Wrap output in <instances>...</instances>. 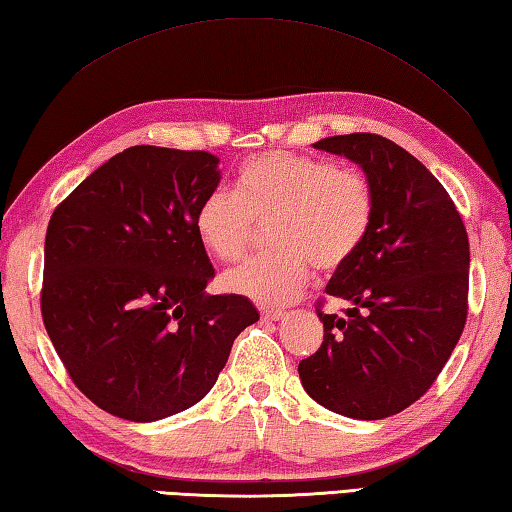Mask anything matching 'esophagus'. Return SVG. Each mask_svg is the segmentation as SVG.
<instances>
[{
  "mask_svg": "<svg viewBox=\"0 0 512 512\" xmlns=\"http://www.w3.org/2000/svg\"><path fill=\"white\" fill-rule=\"evenodd\" d=\"M263 319L281 321V319H285V312H281V310H263Z\"/></svg>",
  "mask_w": 512,
  "mask_h": 512,
  "instance_id": "1",
  "label": "esophagus"
}]
</instances>
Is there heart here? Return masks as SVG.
Wrapping results in <instances>:
<instances>
[{"mask_svg": "<svg viewBox=\"0 0 512 512\" xmlns=\"http://www.w3.org/2000/svg\"><path fill=\"white\" fill-rule=\"evenodd\" d=\"M276 247L227 274V285L265 308L288 306L306 288L310 267L337 270L364 245L373 222V188L362 173L330 161L265 152L238 170L236 191L215 186L197 204L193 227L213 258L233 263L272 220Z\"/></svg>", "mask_w": 512, "mask_h": 512, "instance_id": "1", "label": "heart"}]
</instances>
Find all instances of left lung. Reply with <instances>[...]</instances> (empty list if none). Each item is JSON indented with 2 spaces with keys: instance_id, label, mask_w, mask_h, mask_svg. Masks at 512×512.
I'll return each mask as SVG.
<instances>
[{
  "instance_id": "1",
  "label": "left lung",
  "mask_w": 512,
  "mask_h": 512,
  "mask_svg": "<svg viewBox=\"0 0 512 512\" xmlns=\"http://www.w3.org/2000/svg\"><path fill=\"white\" fill-rule=\"evenodd\" d=\"M317 150L355 161L373 188L364 245L337 267L324 342L299 364L308 396L335 414L380 420L423 396L450 360L468 317L470 245L443 184L391 139L339 134Z\"/></svg>"
}]
</instances>
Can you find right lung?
I'll list each match as a JSON object with an SVG mask.
<instances>
[{
	"instance_id": "obj_1",
	"label": "right lung",
	"mask_w": 512,
	"mask_h": 512,
	"mask_svg": "<svg viewBox=\"0 0 512 512\" xmlns=\"http://www.w3.org/2000/svg\"><path fill=\"white\" fill-rule=\"evenodd\" d=\"M218 164L204 150L132 146L51 215L44 328L69 378L107 414L155 423L193 407L261 317L247 297L204 292L215 270L193 220Z\"/></svg>"
}]
</instances>
